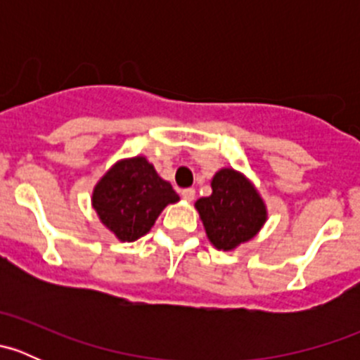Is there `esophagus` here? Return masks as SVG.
I'll list each match as a JSON object with an SVG mask.
<instances>
[{"label":"esophagus","mask_w":360,"mask_h":360,"mask_svg":"<svg viewBox=\"0 0 360 360\" xmlns=\"http://www.w3.org/2000/svg\"><path fill=\"white\" fill-rule=\"evenodd\" d=\"M181 197H183L184 200L191 202L195 198V190L193 188H184V190H181Z\"/></svg>","instance_id":"esophagus-1"}]
</instances>
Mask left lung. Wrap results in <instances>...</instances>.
<instances>
[{
    "mask_svg": "<svg viewBox=\"0 0 360 360\" xmlns=\"http://www.w3.org/2000/svg\"><path fill=\"white\" fill-rule=\"evenodd\" d=\"M210 186L212 195L195 203L210 244L233 250L256 237L266 221V205L248 177L233 169H221Z\"/></svg>",
    "mask_w": 360,
    "mask_h": 360,
    "instance_id": "left-lung-1",
    "label": "left lung"
}]
</instances>
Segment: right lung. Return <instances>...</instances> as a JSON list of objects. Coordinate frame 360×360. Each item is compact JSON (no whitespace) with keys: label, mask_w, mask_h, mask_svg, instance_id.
Wrapping results in <instances>:
<instances>
[{"label":"right lung","mask_w":360,"mask_h":360,"mask_svg":"<svg viewBox=\"0 0 360 360\" xmlns=\"http://www.w3.org/2000/svg\"><path fill=\"white\" fill-rule=\"evenodd\" d=\"M177 200L179 195L144 157L116 162L92 193L99 219L122 242H134L146 235L160 212Z\"/></svg>","instance_id":"1"}]
</instances>
